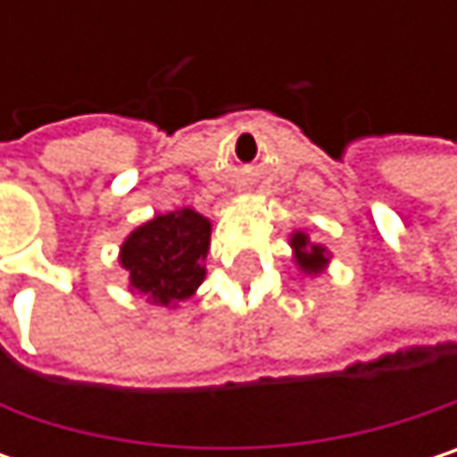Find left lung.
I'll list each match as a JSON object with an SVG mask.
<instances>
[{"mask_svg":"<svg viewBox=\"0 0 457 457\" xmlns=\"http://www.w3.org/2000/svg\"><path fill=\"white\" fill-rule=\"evenodd\" d=\"M291 245L296 248V262H299V267L304 270V272H320L322 267H325V248L322 245H312V243H307V235H302V232H296L294 237H291Z\"/></svg>","mask_w":457,"mask_h":457,"instance_id":"8db88e82","label":"left lung"}]
</instances>
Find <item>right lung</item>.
<instances>
[{"label":"right lung","mask_w":457,"mask_h":457,"mask_svg":"<svg viewBox=\"0 0 457 457\" xmlns=\"http://www.w3.org/2000/svg\"><path fill=\"white\" fill-rule=\"evenodd\" d=\"M212 225L193 209L169 212L137 228L121 245V267L132 288L169 307L193 296L204 283Z\"/></svg>","instance_id":"obj_1"}]
</instances>
